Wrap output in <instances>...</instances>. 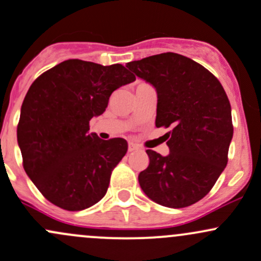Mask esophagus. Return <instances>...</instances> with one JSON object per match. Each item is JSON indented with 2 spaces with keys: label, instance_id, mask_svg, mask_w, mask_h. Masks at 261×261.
Here are the masks:
<instances>
[{
  "label": "esophagus",
  "instance_id": "34e87169",
  "mask_svg": "<svg viewBox=\"0 0 261 261\" xmlns=\"http://www.w3.org/2000/svg\"><path fill=\"white\" fill-rule=\"evenodd\" d=\"M138 150H140V147L138 146V145L133 144V142H131V144H128V151L133 152V151H138Z\"/></svg>",
  "mask_w": 261,
  "mask_h": 261
}]
</instances>
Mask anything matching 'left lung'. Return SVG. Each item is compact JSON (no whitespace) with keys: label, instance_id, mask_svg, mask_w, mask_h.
<instances>
[{"label":"left lung","instance_id":"obj_1","mask_svg":"<svg viewBox=\"0 0 261 261\" xmlns=\"http://www.w3.org/2000/svg\"><path fill=\"white\" fill-rule=\"evenodd\" d=\"M158 94L156 127H170L169 155L146 150L139 184L163 206L186 207L206 195L224 171L232 139L231 106L218 79L182 55L166 52L126 65Z\"/></svg>","mask_w":261,"mask_h":261}]
</instances>
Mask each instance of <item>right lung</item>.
<instances>
[{
  "label": "right lung",
  "instance_id": "add662e5",
  "mask_svg": "<svg viewBox=\"0 0 261 261\" xmlns=\"http://www.w3.org/2000/svg\"><path fill=\"white\" fill-rule=\"evenodd\" d=\"M136 80L122 65L66 60L30 86L17 126L23 169L56 206L79 211L105 196L127 141L90 133V120L108 108L119 87Z\"/></svg>",
  "mask_w": 261,
  "mask_h": 261
}]
</instances>
